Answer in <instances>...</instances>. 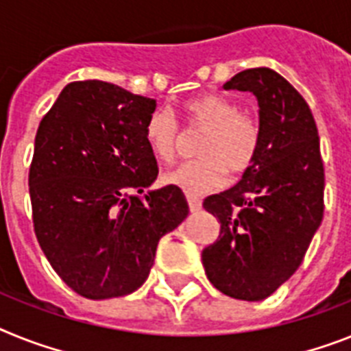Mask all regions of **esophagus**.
<instances>
[{"label":"esophagus","instance_id":"1","mask_svg":"<svg viewBox=\"0 0 351 351\" xmlns=\"http://www.w3.org/2000/svg\"><path fill=\"white\" fill-rule=\"evenodd\" d=\"M187 203H189L191 212H198L202 208V198L198 196H187Z\"/></svg>","mask_w":351,"mask_h":351}]
</instances>
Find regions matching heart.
<instances>
[{"mask_svg": "<svg viewBox=\"0 0 351 351\" xmlns=\"http://www.w3.org/2000/svg\"><path fill=\"white\" fill-rule=\"evenodd\" d=\"M182 114L191 128L203 130L196 148L199 158L167 171L164 182L187 196H202L223 187L226 171L243 175L257 158L262 132L257 117L239 110L234 99L221 94H198L182 103ZM144 139L162 160L175 157L178 125L173 114L157 108L144 123Z\"/></svg>", "mask_w": 351, "mask_h": 351, "instance_id": "heart-1", "label": "heart"}]
</instances>
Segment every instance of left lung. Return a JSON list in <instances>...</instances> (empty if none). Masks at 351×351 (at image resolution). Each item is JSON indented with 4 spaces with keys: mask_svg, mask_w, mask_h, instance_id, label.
I'll return each mask as SVG.
<instances>
[{
    "mask_svg": "<svg viewBox=\"0 0 351 351\" xmlns=\"http://www.w3.org/2000/svg\"><path fill=\"white\" fill-rule=\"evenodd\" d=\"M223 89L257 98L262 139L239 184L203 202L221 232L202 262L217 291L261 302L298 269L323 219L319 135L302 94L269 67L241 71Z\"/></svg>",
    "mask_w": 351,
    "mask_h": 351,
    "instance_id": "left-lung-1",
    "label": "left lung"
}]
</instances>
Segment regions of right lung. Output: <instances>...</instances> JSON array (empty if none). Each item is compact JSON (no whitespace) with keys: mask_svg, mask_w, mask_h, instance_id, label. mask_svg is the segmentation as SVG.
<instances>
[{"mask_svg":"<svg viewBox=\"0 0 351 351\" xmlns=\"http://www.w3.org/2000/svg\"><path fill=\"white\" fill-rule=\"evenodd\" d=\"M157 101L99 80L67 84L35 135L34 228L57 275L84 298L134 293L162 235L189 214L178 187L148 191L158 175L144 139Z\"/></svg>","mask_w":351,"mask_h":351,"instance_id":"1","label":"right lung"}]
</instances>
